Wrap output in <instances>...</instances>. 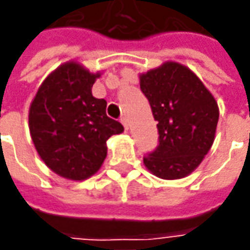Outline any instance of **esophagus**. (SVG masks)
<instances>
[{
	"label": "esophagus",
	"instance_id": "1",
	"mask_svg": "<svg viewBox=\"0 0 250 250\" xmlns=\"http://www.w3.org/2000/svg\"><path fill=\"white\" fill-rule=\"evenodd\" d=\"M120 122H122V125H125V130H128V119L125 118V116H122V118H120Z\"/></svg>",
	"mask_w": 250,
	"mask_h": 250
}]
</instances>
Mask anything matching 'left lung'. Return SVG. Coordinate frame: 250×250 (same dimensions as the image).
<instances>
[{
  "instance_id": "8db88e82",
  "label": "left lung",
  "mask_w": 250,
  "mask_h": 250,
  "mask_svg": "<svg viewBox=\"0 0 250 250\" xmlns=\"http://www.w3.org/2000/svg\"><path fill=\"white\" fill-rule=\"evenodd\" d=\"M141 91L150 104L159 131V145L144 156V163L159 178L181 179L209 152L218 104L189 68L171 61L141 75Z\"/></svg>"
}]
</instances>
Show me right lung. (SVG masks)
Masks as SVG:
<instances>
[{
  "instance_id": "add662e5",
  "label": "right lung",
  "mask_w": 250,
  "mask_h": 250,
  "mask_svg": "<svg viewBox=\"0 0 250 250\" xmlns=\"http://www.w3.org/2000/svg\"><path fill=\"white\" fill-rule=\"evenodd\" d=\"M100 74L76 62L59 67L41 84L28 123L37 152L56 174L83 181L106 157V141L123 125L106 116V101L91 94Z\"/></svg>"
}]
</instances>
